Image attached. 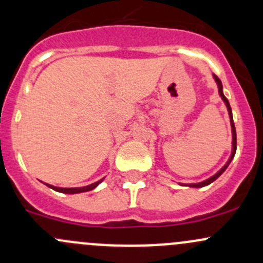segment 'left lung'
Masks as SVG:
<instances>
[{
	"label": "left lung",
	"instance_id": "1",
	"mask_svg": "<svg viewBox=\"0 0 263 263\" xmlns=\"http://www.w3.org/2000/svg\"><path fill=\"white\" fill-rule=\"evenodd\" d=\"M214 80H215V82H216V85H217V90H219V95H220V97H221L222 102H224L225 107H227V109H228V115H229L230 126H232V153H230L229 159H228L227 163L224 164V166H222V168L220 169V171H217L216 173L214 174V176H211L210 178L205 179V181H202V182H198V183H179V184H181V185H187V187H192V188H201V187H205V185L211 184V183H213L214 181H216V179L219 178V177L221 176V174L224 173L225 171H227V168H228V166H229L230 161H232V160H233V158H234L235 151H237V132H235L234 121H233L232 108H230L229 102H228V99H227V98H225L224 92H222V84H221V81H220V80H219V78H216V76H215V75H214Z\"/></svg>",
	"mask_w": 263,
	"mask_h": 263
}]
</instances>
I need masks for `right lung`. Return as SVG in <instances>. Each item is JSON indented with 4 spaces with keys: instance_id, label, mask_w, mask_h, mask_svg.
Returning <instances> with one entry per match:
<instances>
[{
    "instance_id": "add662e5",
    "label": "right lung",
    "mask_w": 263,
    "mask_h": 263,
    "mask_svg": "<svg viewBox=\"0 0 263 263\" xmlns=\"http://www.w3.org/2000/svg\"><path fill=\"white\" fill-rule=\"evenodd\" d=\"M103 181H104V178L99 179V181H98V182L91 183V184H89V185H84V187H71V188L55 187V185L48 184V183H44V184H46L47 187L52 188V190L57 191V192H61V193H67V195H75V193H82V192H87V191L94 190V188H97L98 185H99L100 183H102Z\"/></svg>"
}]
</instances>
